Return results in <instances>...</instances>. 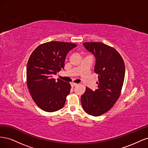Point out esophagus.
<instances>
[{
  "instance_id": "1",
  "label": "esophagus",
  "mask_w": 148,
  "mask_h": 148,
  "mask_svg": "<svg viewBox=\"0 0 148 148\" xmlns=\"http://www.w3.org/2000/svg\"><path fill=\"white\" fill-rule=\"evenodd\" d=\"M77 83H71V86L72 87H75V86H77Z\"/></svg>"
}]
</instances>
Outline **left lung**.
Instances as JSON below:
<instances>
[{"label": "left lung", "mask_w": 148, "mask_h": 148, "mask_svg": "<svg viewBox=\"0 0 148 148\" xmlns=\"http://www.w3.org/2000/svg\"><path fill=\"white\" fill-rule=\"evenodd\" d=\"M84 47L96 58L95 73L98 74L97 89L86 88L81 96L84 110L97 117L109 111L120 95L125 78V64L116 49L98 42H84Z\"/></svg>", "instance_id": "8db88e82"}]
</instances>
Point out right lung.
<instances>
[{
	"instance_id": "1",
	"label": "right lung",
	"mask_w": 148,
	"mask_h": 148,
	"mask_svg": "<svg viewBox=\"0 0 148 148\" xmlns=\"http://www.w3.org/2000/svg\"><path fill=\"white\" fill-rule=\"evenodd\" d=\"M73 43L51 41L41 44L31 53L26 68V83L33 101L43 110L52 112L62 109L71 85L52 78L64 68L68 52L77 47Z\"/></svg>"
}]
</instances>
